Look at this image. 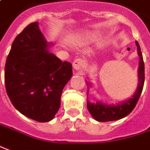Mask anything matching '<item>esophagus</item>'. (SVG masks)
<instances>
[{
	"mask_svg": "<svg viewBox=\"0 0 150 150\" xmlns=\"http://www.w3.org/2000/svg\"><path fill=\"white\" fill-rule=\"evenodd\" d=\"M85 65V62L83 61V59L81 58H78V59H75L74 62H73V67L75 68V70L77 71H80L82 70Z\"/></svg>",
	"mask_w": 150,
	"mask_h": 150,
	"instance_id": "esophagus-1",
	"label": "esophagus"
}]
</instances>
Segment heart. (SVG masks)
Instances as JSON below:
<instances>
[{
    "mask_svg": "<svg viewBox=\"0 0 150 150\" xmlns=\"http://www.w3.org/2000/svg\"><path fill=\"white\" fill-rule=\"evenodd\" d=\"M96 33L93 32H84L81 33L79 36V42L82 43H88L89 42H92L96 38Z\"/></svg>",
    "mask_w": 150,
    "mask_h": 150,
    "instance_id": "heart-1",
    "label": "heart"
}]
</instances>
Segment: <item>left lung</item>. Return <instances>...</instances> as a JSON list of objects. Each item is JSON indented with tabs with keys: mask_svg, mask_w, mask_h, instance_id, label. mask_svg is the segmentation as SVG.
Segmentation results:
<instances>
[{
	"mask_svg": "<svg viewBox=\"0 0 150 150\" xmlns=\"http://www.w3.org/2000/svg\"><path fill=\"white\" fill-rule=\"evenodd\" d=\"M135 43L137 46L138 55L139 57V70H138L139 83H138L137 89L131 98L116 105H108L101 102L91 103L87 99V108L88 112L92 115L93 117L98 122H112L125 117L131 113L132 110L135 108V105L139 100L140 94L143 90L144 83V64L142 52L140 51L139 42L136 41ZM87 83L88 86L90 85L88 83Z\"/></svg>",
	"mask_w": 150,
	"mask_h": 150,
	"instance_id": "left-lung-1",
	"label": "left lung"
}]
</instances>
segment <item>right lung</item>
<instances>
[{"mask_svg":"<svg viewBox=\"0 0 150 150\" xmlns=\"http://www.w3.org/2000/svg\"><path fill=\"white\" fill-rule=\"evenodd\" d=\"M50 44L38 28L28 24L15 38L5 67L8 97L16 109L39 122L52 120L61 106L72 65L47 51Z\"/></svg>","mask_w":150,"mask_h":150,"instance_id":"1","label":"right lung"}]
</instances>
